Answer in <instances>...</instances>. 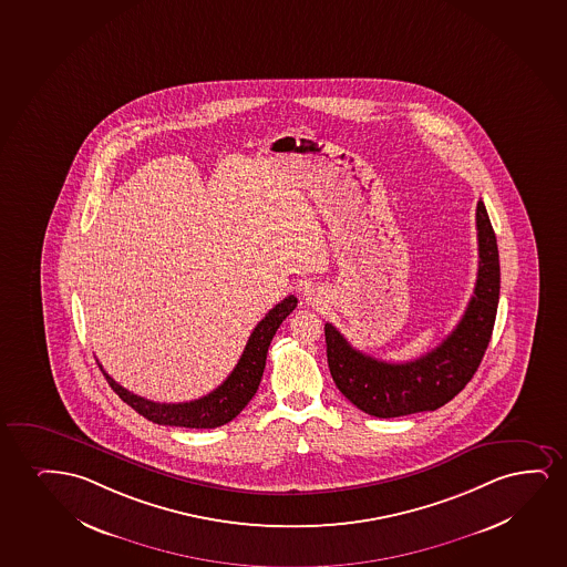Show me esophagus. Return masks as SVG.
<instances>
[{
  "label": "esophagus",
  "instance_id": "esophagus-1",
  "mask_svg": "<svg viewBox=\"0 0 567 567\" xmlns=\"http://www.w3.org/2000/svg\"><path fill=\"white\" fill-rule=\"evenodd\" d=\"M303 296H306V302H308V303L319 302V298H317L316 292H313V290H309V288H308V290H306V295H303Z\"/></svg>",
  "mask_w": 567,
  "mask_h": 567
}]
</instances>
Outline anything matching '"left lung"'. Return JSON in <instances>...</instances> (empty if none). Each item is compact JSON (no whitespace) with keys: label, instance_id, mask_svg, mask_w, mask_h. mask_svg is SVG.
<instances>
[{"label":"left lung","instance_id":"8db88e82","mask_svg":"<svg viewBox=\"0 0 567 567\" xmlns=\"http://www.w3.org/2000/svg\"><path fill=\"white\" fill-rule=\"evenodd\" d=\"M478 269L475 290L456 329L417 360L389 363L355 350L331 323L324 324L332 381L355 408L389 420L434 412L464 390L493 337L501 298V261L493 225L477 204Z\"/></svg>","mask_w":567,"mask_h":567}]
</instances>
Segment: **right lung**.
<instances>
[{
    "instance_id": "obj_1",
    "label": "right lung",
    "mask_w": 567,
    "mask_h": 567,
    "mask_svg": "<svg viewBox=\"0 0 567 567\" xmlns=\"http://www.w3.org/2000/svg\"><path fill=\"white\" fill-rule=\"evenodd\" d=\"M296 303H298L296 296H287L282 302L277 303L251 331L248 344L244 348L243 355L233 369V373L223 381L221 386H217L214 392H209L207 396L198 398V400L181 402V404H159V402L146 400L138 394H133L131 390L123 389L103 371L102 365L100 369L111 389L117 392L118 398L131 405L134 412L141 413L152 423L186 426V429L221 426L228 421L235 420L236 415L243 412L256 394L259 381L264 377L265 360H267V350H269L272 337L280 323L295 311Z\"/></svg>"
}]
</instances>
